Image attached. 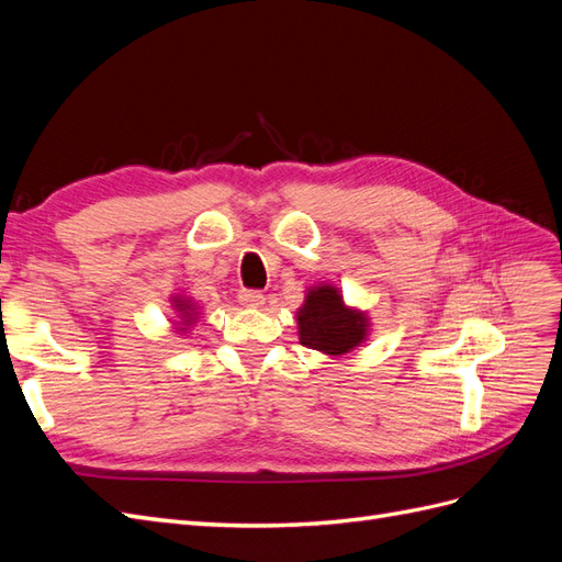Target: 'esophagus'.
I'll list each match as a JSON object with an SVG mask.
<instances>
[{
    "mask_svg": "<svg viewBox=\"0 0 562 562\" xmlns=\"http://www.w3.org/2000/svg\"><path fill=\"white\" fill-rule=\"evenodd\" d=\"M239 302L244 304V307H250V310H258L265 304V295L260 291H241L239 293Z\"/></svg>",
    "mask_w": 562,
    "mask_h": 562,
    "instance_id": "34e87169",
    "label": "esophagus"
}]
</instances>
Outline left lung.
Segmentation results:
<instances>
[{
	"label": "left lung",
	"mask_w": 562,
	"mask_h": 562,
	"mask_svg": "<svg viewBox=\"0 0 562 562\" xmlns=\"http://www.w3.org/2000/svg\"><path fill=\"white\" fill-rule=\"evenodd\" d=\"M300 345L326 356H345L361 347L370 335L366 312L345 304L342 293L330 283L312 285L297 310Z\"/></svg>",
	"instance_id": "1"
}]
</instances>
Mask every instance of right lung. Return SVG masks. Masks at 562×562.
Wrapping results in <instances>:
<instances>
[{"instance_id": "add662e5", "label": "right lung", "mask_w": 562, "mask_h": 562, "mask_svg": "<svg viewBox=\"0 0 562 562\" xmlns=\"http://www.w3.org/2000/svg\"><path fill=\"white\" fill-rule=\"evenodd\" d=\"M171 304H173V310H176V318L178 321H173L176 323V330H180V333H187L192 328V323H196V316H199V312H196V304L190 300V297H182V295H173L171 297Z\"/></svg>"}]
</instances>
